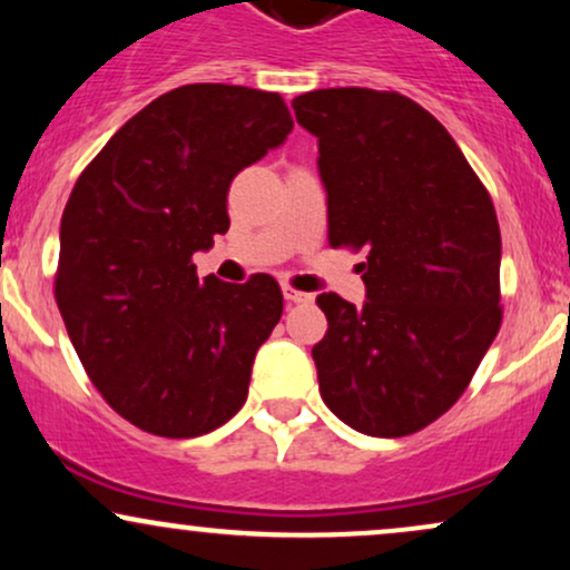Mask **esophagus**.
Returning a JSON list of instances; mask_svg holds the SVG:
<instances>
[{
  "label": "esophagus",
  "instance_id": "1",
  "mask_svg": "<svg viewBox=\"0 0 570 570\" xmlns=\"http://www.w3.org/2000/svg\"><path fill=\"white\" fill-rule=\"evenodd\" d=\"M284 297L286 303H311V294L292 289V286H284Z\"/></svg>",
  "mask_w": 570,
  "mask_h": 570
}]
</instances>
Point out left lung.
Here are the masks:
<instances>
[{
  "mask_svg": "<svg viewBox=\"0 0 570 570\" xmlns=\"http://www.w3.org/2000/svg\"><path fill=\"white\" fill-rule=\"evenodd\" d=\"M292 109L318 139L330 244L367 248V299H316L330 322L313 345L318 391L362 434H415L453 407L499 335L493 200L407 96L324 88Z\"/></svg>",
  "mask_w": 570,
  "mask_h": 570,
  "instance_id": "1",
  "label": "left lung"
}]
</instances>
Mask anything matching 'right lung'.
Returning a JSON list of instances; mask_svg holds the SVG:
<instances>
[{"label":"right lung","instance_id":"obj_1","mask_svg":"<svg viewBox=\"0 0 570 570\" xmlns=\"http://www.w3.org/2000/svg\"><path fill=\"white\" fill-rule=\"evenodd\" d=\"M292 128L278 94L181 85L130 117L71 189L58 311L90 381L141 431L187 440L244 407L284 294L267 273L198 278L193 254L230 227L235 174Z\"/></svg>","mask_w":570,"mask_h":570}]
</instances>
